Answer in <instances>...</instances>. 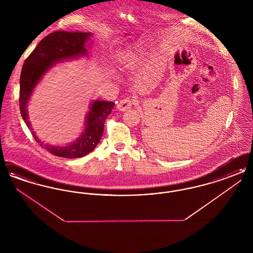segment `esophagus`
<instances>
[{
  "mask_svg": "<svg viewBox=\"0 0 253 253\" xmlns=\"http://www.w3.org/2000/svg\"><path fill=\"white\" fill-rule=\"evenodd\" d=\"M137 103V99L135 97H125L121 99L118 103V108L122 112L127 111L132 107V105Z\"/></svg>",
  "mask_w": 253,
  "mask_h": 253,
  "instance_id": "obj_1",
  "label": "esophagus"
}]
</instances>
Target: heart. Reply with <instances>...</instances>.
Listing matches in <instances>:
<instances>
[{"instance_id":"obj_1","label":"heart","mask_w":253,"mask_h":253,"mask_svg":"<svg viewBox=\"0 0 253 253\" xmlns=\"http://www.w3.org/2000/svg\"><path fill=\"white\" fill-rule=\"evenodd\" d=\"M122 60H123V63H124L125 66H130V65H132L134 61L138 60V56L133 54V53H129V54L125 55L122 58Z\"/></svg>"}]
</instances>
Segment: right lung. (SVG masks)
Listing matches in <instances>:
<instances>
[{"label": "right lung", "mask_w": 253, "mask_h": 253, "mask_svg": "<svg viewBox=\"0 0 253 253\" xmlns=\"http://www.w3.org/2000/svg\"><path fill=\"white\" fill-rule=\"evenodd\" d=\"M90 36L91 34L86 32H52L39 42L36 48L24 60L20 78L19 101L21 115L28 129L31 130V125L28 121L26 105L40 79L47 71L52 63L80 55H87L84 45ZM114 106L115 102L113 101H95L87 116L84 132L78 140L69 146L53 147L43 145L35 135V132L31 133L41 147L56 157L65 158L84 157L98 144L104 131L105 120Z\"/></svg>", "instance_id": "right-lung-1"}]
</instances>
